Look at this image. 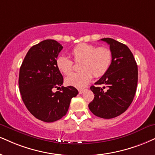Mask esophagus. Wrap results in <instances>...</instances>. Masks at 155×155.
<instances>
[{
	"label": "esophagus",
	"mask_w": 155,
	"mask_h": 155,
	"mask_svg": "<svg viewBox=\"0 0 155 155\" xmlns=\"http://www.w3.org/2000/svg\"><path fill=\"white\" fill-rule=\"evenodd\" d=\"M84 91H85V90H84V89H80L78 91H79L80 94H82V93H83L84 92Z\"/></svg>",
	"instance_id": "1"
}]
</instances>
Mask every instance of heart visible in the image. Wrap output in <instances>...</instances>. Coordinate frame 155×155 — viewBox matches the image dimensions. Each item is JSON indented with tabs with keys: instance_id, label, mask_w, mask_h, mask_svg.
Instances as JSON below:
<instances>
[{
	"instance_id": "b5f03b06",
	"label": "heart",
	"mask_w": 155,
	"mask_h": 155,
	"mask_svg": "<svg viewBox=\"0 0 155 155\" xmlns=\"http://www.w3.org/2000/svg\"><path fill=\"white\" fill-rule=\"evenodd\" d=\"M74 62H81V72L70 74L72 72V62L64 56L56 60L57 68L62 74H70L64 80L66 85L81 89L91 81L93 75L100 78L109 70L113 60L112 51L106 47H98L90 44H79L71 51Z\"/></svg>"
}]
</instances>
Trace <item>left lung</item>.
Returning <instances> with one entry per match:
<instances>
[{"label":"left lung","mask_w":155,"mask_h":155,"mask_svg":"<svg viewBox=\"0 0 155 155\" xmlns=\"http://www.w3.org/2000/svg\"><path fill=\"white\" fill-rule=\"evenodd\" d=\"M101 40L110 45L113 60L108 72L95 83L104 87H91L95 97L88 107L95 116L112 118L126 111L133 101L138 81V68L127 45L110 38Z\"/></svg>","instance_id":"1"}]
</instances>
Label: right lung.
<instances>
[{
	"label": "right lung",
	"mask_w": 155,
	"mask_h": 155,
	"mask_svg": "<svg viewBox=\"0 0 155 155\" xmlns=\"http://www.w3.org/2000/svg\"><path fill=\"white\" fill-rule=\"evenodd\" d=\"M63 47L53 39L44 40L28 51L20 68L18 85L25 106L41 121H56L65 116L70 101L78 94L72 86L61 87L63 77L56 59Z\"/></svg>",
	"instance_id": "1"
}]
</instances>
